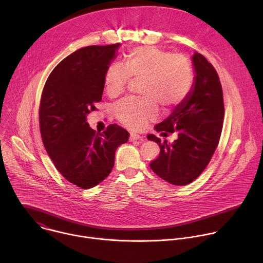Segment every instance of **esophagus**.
Returning a JSON list of instances; mask_svg holds the SVG:
<instances>
[{"mask_svg":"<svg viewBox=\"0 0 263 263\" xmlns=\"http://www.w3.org/2000/svg\"><path fill=\"white\" fill-rule=\"evenodd\" d=\"M129 139L130 141H134V140H141L142 137L138 134H135V133H130V136H129Z\"/></svg>","mask_w":263,"mask_h":263,"instance_id":"obj_1","label":"esophagus"}]
</instances>
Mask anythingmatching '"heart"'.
Listing matches in <instances>:
<instances>
[{"label":"heart","mask_w":263,"mask_h":263,"mask_svg":"<svg viewBox=\"0 0 263 263\" xmlns=\"http://www.w3.org/2000/svg\"><path fill=\"white\" fill-rule=\"evenodd\" d=\"M143 79L141 100L125 99L115 108L116 118L132 130H142L158 118V106L172 110L191 95L195 84L192 62L182 55L156 47H139L125 58L124 66L114 63L104 74V87L110 97L121 95L130 78Z\"/></svg>","instance_id":"1"}]
</instances>
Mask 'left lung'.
I'll list each match as a JSON object with an SVG mask.
<instances>
[{
  "label": "left lung",
  "mask_w": 263,
  "mask_h": 263,
  "mask_svg": "<svg viewBox=\"0 0 263 263\" xmlns=\"http://www.w3.org/2000/svg\"><path fill=\"white\" fill-rule=\"evenodd\" d=\"M194 88L172 115L155 126L162 135L177 133L172 143L161 142L154 134L147 139L160 146L159 156L149 163L152 171L174 185L196 180L208 165L218 144L223 121V99L215 68L200 53L193 55Z\"/></svg>",
  "instance_id": "1"
}]
</instances>
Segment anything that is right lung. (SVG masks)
<instances>
[{
	"label": "right lung",
	"instance_id": "right-lung-1",
	"mask_svg": "<svg viewBox=\"0 0 263 263\" xmlns=\"http://www.w3.org/2000/svg\"><path fill=\"white\" fill-rule=\"evenodd\" d=\"M120 46H89L71 53L52 70L43 90L40 126L46 151L59 173L83 190L107 178L117 148L129 139L117 124L97 133L86 123L102 101L104 74Z\"/></svg>",
	"mask_w": 263,
	"mask_h": 263
}]
</instances>
